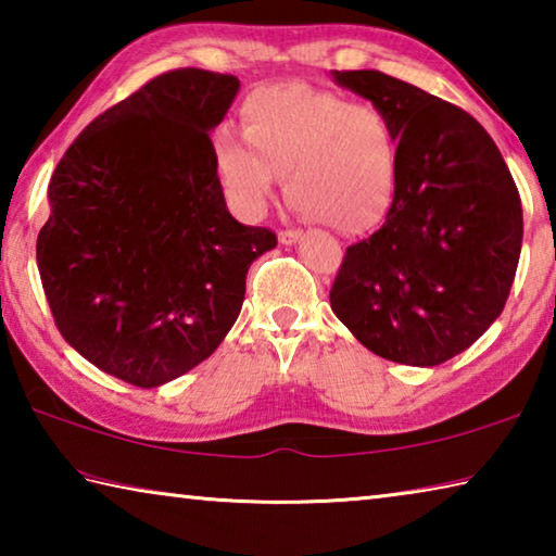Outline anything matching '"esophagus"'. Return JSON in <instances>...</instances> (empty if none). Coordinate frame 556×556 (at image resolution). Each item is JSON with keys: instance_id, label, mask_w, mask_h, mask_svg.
<instances>
[{"instance_id": "esophagus-1", "label": "esophagus", "mask_w": 556, "mask_h": 556, "mask_svg": "<svg viewBox=\"0 0 556 556\" xmlns=\"http://www.w3.org/2000/svg\"><path fill=\"white\" fill-rule=\"evenodd\" d=\"M301 238H304V232L301 230H279V242L281 244H294V242H299Z\"/></svg>"}]
</instances>
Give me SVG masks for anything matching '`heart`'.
Masks as SVG:
<instances>
[{"instance_id": "1", "label": "heart", "mask_w": 556, "mask_h": 556, "mask_svg": "<svg viewBox=\"0 0 556 556\" xmlns=\"http://www.w3.org/2000/svg\"><path fill=\"white\" fill-rule=\"evenodd\" d=\"M242 139L220 129L213 159L242 203L269 199L277 176L299 213L338 232L372 228L400 178V137L375 102L289 83L252 92L240 108Z\"/></svg>"}]
</instances>
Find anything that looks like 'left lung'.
Here are the masks:
<instances>
[{
  "label": "left lung",
  "instance_id": "left-lung-1",
  "mask_svg": "<svg viewBox=\"0 0 556 556\" xmlns=\"http://www.w3.org/2000/svg\"><path fill=\"white\" fill-rule=\"evenodd\" d=\"M392 117L400 178L382 228L345 250L331 308L375 355L446 363L501 316L522 203L491 135L451 102L380 71H333Z\"/></svg>",
  "mask_w": 556,
  "mask_h": 556
}]
</instances>
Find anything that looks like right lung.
<instances>
[{"label":"right lung","mask_w":556,"mask_h":556,"mask_svg":"<svg viewBox=\"0 0 556 556\" xmlns=\"http://www.w3.org/2000/svg\"><path fill=\"white\" fill-rule=\"evenodd\" d=\"M240 80L156 75L75 137L36 240L61 336L102 372L159 388L203 363L238 318L244 277L277 244L232 218L211 129Z\"/></svg>","instance_id":"1"}]
</instances>
